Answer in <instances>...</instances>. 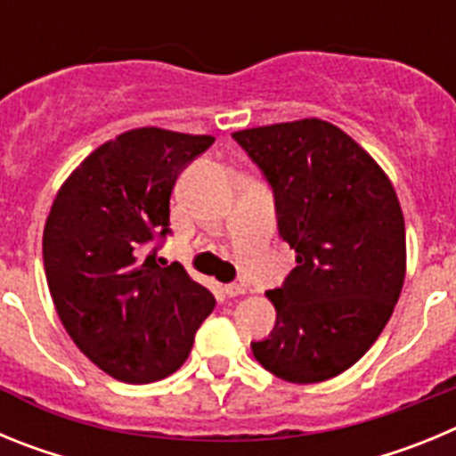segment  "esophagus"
Wrapping results in <instances>:
<instances>
[{
	"label": "esophagus",
	"instance_id": "esophagus-1",
	"mask_svg": "<svg viewBox=\"0 0 456 456\" xmlns=\"http://www.w3.org/2000/svg\"><path fill=\"white\" fill-rule=\"evenodd\" d=\"M224 292L228 294V297H240V294L247 292V288H244V285H240V283H228L224 288Z\"/></svg>",
	"mask_w": 456,
	"mask_h": 456
}]
</instances>
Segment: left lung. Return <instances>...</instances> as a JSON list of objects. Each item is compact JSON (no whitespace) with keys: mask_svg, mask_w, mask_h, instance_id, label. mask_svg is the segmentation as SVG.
Masks as SVG:
<instances>
[{"mask_svg":"<svg viewBox=\"0 0 456 456\" xmlns=\"http://www.w3.org/2000/svg\"><path fill=\"white\" fill-rule=\"evenodd\" d=\"M273 191L278 235L297 267L269 289L276 324L251 342L265 370L292 384L338 377L388 324L406 272L400 200L372 157L320 118L232 134Z\"/></svg>","mask_w":456,"mask_h":456,"instance_id":"left-lung-1","label":"left lung"}]
</instances>
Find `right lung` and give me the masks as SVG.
<instances>
[{
    "mask_svg": "<svg viewBox=\"0 0 456 456\" xmlns=\"http://www.w3.org/2000/svg\"><path fill=\"white\" fill-rule=\"evenodd\" d=\"M212 143L159 127L125 132L93 151L52 203L43 263L56 313L82 354L125 384L175 372L215 310L183 265L157 263L175 180Z\"/></svg>",
    "mask_w": 456,
    "mask_h": 456,
    "instance_id": "add662e5",
    "label": "right lung"
}]
</instances>
